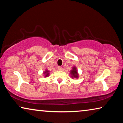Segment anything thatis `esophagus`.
Wrapping results in <instances>:
<instances>
[{"instance_id":"esophagus-1","label":"esophagus","mask_w":123,"mask_h":123,"mask_svg":"<svg viewBox=\"0 0 123 123\" xmlns=\"http://www.w3.org/2000/svg\"><path fill=\"white\" fill-rule=\"evenodd\" d=\"M58 70H62V67H58Z\"/></svg>"}]
</instances>
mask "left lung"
Returning a JSON list of instances; mask_svg holds the SVG:
<instances>
[{"label":"left lung","mask_w":123,"mask_h":123,"mask_svg":"<svg viewBox=\"0 0 123 123\" xmlns=\"http://www.w3.org/2000/svg\"><path fill=\"white\" fill-rule=\"evenodd\" d=\"M70 74L71 75V77L72 78H78L79 74L78 73V72H77V68L75 67H73L72 68V69L70 70Z\"/></svg>","instance_id":"8db88e82"}]
</instances>
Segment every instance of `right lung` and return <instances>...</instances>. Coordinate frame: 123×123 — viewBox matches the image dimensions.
Segmentation results:
<instances>
[{
    "mask_svg": "<svg viewBox=\"0 0 123 123\" xmlns=\"http://www.w3.org/2000/svg\"><path fill=\"white\" fill-rule=\"evenodd\" d=\"M43 74H44V77H49V75L50 73H49V71L48 69H46L45 70V72H43Z\"/></svg>",
    "mask_w": 123,
    "mask_h": 123,
    "instance_id": "1",
    "label": "right lung"
}]
</instances>
